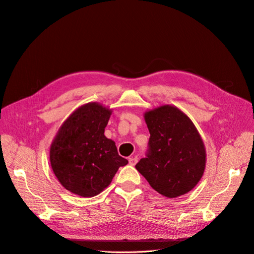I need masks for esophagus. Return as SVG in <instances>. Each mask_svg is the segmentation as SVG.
<instances>
[{"instance_id": "1", "label": "esophagus", "mask_w": 254, "mask_h": 254, "mask_svg": "<svg viewBox=\"0 0 254 254\" xmlns=\"http://www.w3.org/2000/svg\"><path fill=\"white\" fill-rule=\"evenodd\" d=\"M136 161H137L136 157H131V158H129V159H128V163H129V165L134 166V165H135V163H136Z\"/></svg>"}]
</instances>
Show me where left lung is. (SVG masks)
<instances>
[{"instance_id":"8db88e82","label":"left lung","mask_w":254,"mask_h":254,"mask_svg":"<svg viewBox=\"0 0 254 254\" xmlns=\"http://www.w3.org/2000/svg\"><path fill=\"white\" fill-rule=\"evenodd\" d=\"M149 152L135 165L153 190L166 197L183 195L203 175L206 153L201 136L188 115L165 104L145 112Z\"/></svg>"}]
</instances>
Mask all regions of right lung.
<instances>
[{
	"mask_svg": "<svg viewBox=\"0 0 254 254\" xmlns=\"http://www.w3.org/2000/svg\"><path fill=\"white\" fill-rule=\"evenodd\" d=\"M112 109L97 102L78 107L61 126L51 145L50 161L62 186L83 197L104 190L128 161L104 135Z\"/></svg>",
	"mask_w": 254,
	"mask_h": 254,
	"instance_id": "add662e5",
	"label": "right lung"
}]
</instances>
